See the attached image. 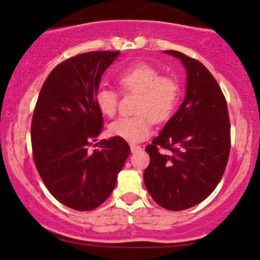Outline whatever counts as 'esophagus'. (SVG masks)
<instances>
[{
  "mask_svg": "<svg viewBox=\"0 0 260 260\" xmlns=\"http://www.w3.org/2000/svg\"><path fill=\"white\" fill-rule=\"evenodd\" d=\"M130 149H131V152H137V151H140L142 148L137 144H130Z\"/></svg>",
  "mask_w": 260,
  "mask_h": 260,
  "instance_id": "1",
  "label": "esophagus"
}]
</instances>
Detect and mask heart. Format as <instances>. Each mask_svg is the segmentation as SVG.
Instances as JSON below:
<instances>
[{"instance_id":"heart-1","label":"heart","mask_w":260,"mask_h":260,"mask_svg":"<svg viewBox=\"0 0 260 260\" xmlns=\"http://www.w3.org/2000/svg\"><path fill=\"white\" fill-rule=\"evenodd\" d=\"M123 93H137L138 115L120 117L109 125L112 136L129 142H141L151 134L154 119L163 122L173 115L180 99L181 88L176 79L161 76L152 65L137 62L123 69L116 76ZM95 104L103 115L113 117L118 109V93L112 88L101 87L95 93Z\"/></svg>"}]
</instances>
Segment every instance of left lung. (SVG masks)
Returning a JSON list of instances; mask_svg holds the SVG:
<instances>
[{
  "label": "left lung",
  "instance_id": "obj_1",
  "mask_svg": "<svg viewBox=\"0 0 260 260\" xmlns=\"http://www.w3.org/2000/svg\"><path fill=\"white\" fill-rule=\"evenodd\" d=\"M166 53L186 67L187 91L179 111L145 148L150 163L144 183L156 204L183 211L204 201L221 180L231 124L225 95L207 67L181 52Z\"/></svg>",
  "mask_w": 260,
  "mask_h": 260
}]
</instances>
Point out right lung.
<instances>
[{
  "label": "right lung",
  "mask_w": 260,
  "mask_h": 260,
  "mask_svg": "<svg viewBox=\"0 0 260 260\" xmlns=\"http://www.w3.org/2000/svg\"><path fill=\"white\" fill-rule=\"evenodd\" d=\"M119 51H95L60 62L42 85L31 119L35 167L53 197L76 211H92L117 183L130 147L113 136L90 147L103 131L95 104L102 74Z\"/></svg>",
  "instance_id": "right-lung-1"
}]
</instances>
